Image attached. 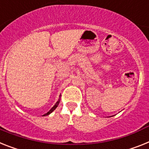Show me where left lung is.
Returning <instances> with one entry per match:
<instances>
[{
  "label": "left lung",
  "instance_id": "8db88e82",
  "mask_svg": "<svg viewBox=\"0 0 149 149\" xmlns=\"http://www.w3.org/2000/svg\"><path fill=\"white\" fill-rule=\"evenodd\" d=\"M111 117H112V116H111Z\"/></svg>",
  "mask_w": 149,
  "mask_h": 149
}]
</instances>
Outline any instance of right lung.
Returning <instances> with one entry per match:
<instances>
[{
  "label": "right lung",
  "instance_id": "1",
  "mask_svg": "<svg viewBox=\"0 0 149 149\" xmlns=\"http://www.w3.org/2000/svg\"><path fill=\"white\" fill-rule=\"evenodd\" d=\"M60 101H61V95H60V98H59V100H58V101H57V102H56V104H54V105L53 106V107H51V109L50 110V111H48V112H47V113H45V114L42 115V116H47V115H49L50 113H52V112H53V111H54V110H55L56 108H57V106H58V104H59V103H60Z\"/></svg>",
  "mask_w": 149,
  "mask_h": 149
}]
</instances>
